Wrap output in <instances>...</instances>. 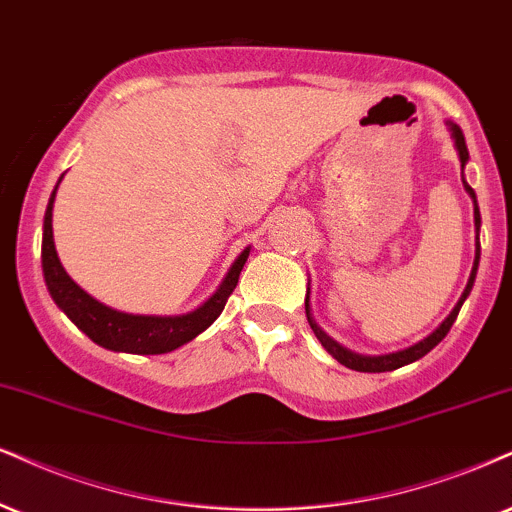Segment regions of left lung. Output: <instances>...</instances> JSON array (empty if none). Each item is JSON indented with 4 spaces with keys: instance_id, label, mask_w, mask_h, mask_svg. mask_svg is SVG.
<instances>
[{
    "instance_id": "8db88e82",
    "label": "left lung",
    "mask_w": 512,
    "mask_h": 512,
    "mask_svg": "<svg viewBox=\"0 0 512 512\" xmlns=\"http://www.w3.org/2000/svg\"><path fill=\"white\" fill-rule=\"evenodd\" d=\"M451 130H453V137H456V147H458V154H460V163H463V166H465V163H468V147H465V137H463V132H460L458 125H451ZM465 187H468L470 197L475 199V192H472V187L468 185V182H465ZM479 223H482V220H479V208H477V199H475V227H477V254H475V266H472L468 287H465L463 296H460V299H458L456 308H453L449 318H446L444 323H441V325L437 327V330H434V332L430 334V337L422 339V342H418L415 346H410V349H406V351L389 353V356H358V353L346 351L344 346H339L337 342H332V339L327 337V334H325L323 330H320L318 325L313 323L311 313H308V299H306V318H308V323H311V327H313L315 337L320 339V344H323L325 349L330 351L332 356L337 358L339 363L346 365V368H351V370H358V372H387V370H396V368H401V365H408V363L418 361V358L425 356V353H430V351L434 349V346H437V344L441 342V339H444L446 334H449L451 325L456 323L460 306H463V301L468 299V294H470V289H472V282H475L477 266H479Z\"/></svg>"
}]
</instances>
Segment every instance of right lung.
Listing matches in <instances>:
<instances>
[{
    "instance_id": "1",
    "label": "right lung",
    "mask_w": 512,
    "mask_h": 512,
    "mask_svg": "<svg viewBox=\"0 0 512 512\" xmlns=\"http://www.w3.org/2000/svg\"><path fill=\"white\" fill-rule=\"evenodd\" d=\"M63 178V175H61ZM61 182V180H59ZM59 187V185H56ZM56 189L49 197L47 211H44V232H42V270L44 282H47L49 294L56 301L75 325L80 327L94 344L104 346L111 351H125V353H142V356H156V353H168L178 346L187 344L197 334L206 330L213 320L223 313V308L235 292L239 273H242L246 258H249V249H244L230 273L225 275L223 285L218 292L206 301L197 311L178 315V318H156V315H130L113 311V308L94 301L90 294H85L75 285L71 277L63 270L59 256L54 249V235H52V208H54Z\"/></svg>"
}]
</instances>
